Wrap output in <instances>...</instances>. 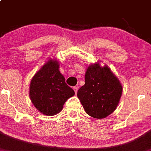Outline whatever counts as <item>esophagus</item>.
<instances>
[{"label":"esophagus","instance_id":"1","mask_svg":"<svg viewBox=\"0 0 151 151\" xmlns=\"http://www.w3.org/2000/svg\"><path fill=\"white\" fill-rule=\"evenodd\" d=\"M73 88V90H74V91H75V93H77V91H78V86H74Z\"/></svg>","mask_w":151,"mask_h":151}]
</instances>
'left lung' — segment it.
<instances>
[{
  "label": "left lung",
  "mask_w": 151,
  "mask_h": 151,
  "mask_svg": "<svg viewBox=\"0 0 151 151\" xmlns=\"http://www.w3.org/2000/svg\"><path fill=\"white\" fill-rule=\"evenodd\" d=\"M122 86L118 78L106 65L99 61L90 64L85 73V84L77 96L86 112L96 119L111 114L119 104Z\"/></svg>",
  "instance_id": "8db88e82"
}]
</instances>
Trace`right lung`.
I'll list each match as a JSON object with an SVG mask.
<instances>
[{
  "instance_id": "1",
  "label": "right lung",
  "mask_w": 151,
  "mask_h": 151,
  "mask_svg": "<svg viewBox=\"0 0 151 151\" xmlns=\"http://www.w3.org/2000/svg\"><path fill=\"white\" fill-rule=\"evenodd\" d=\"M59 68V61L49 58L30 82L31 101L40 112L47 116L60 112L65 102L75 94L66 84Z\"/></svg>"
}]
</instances>
